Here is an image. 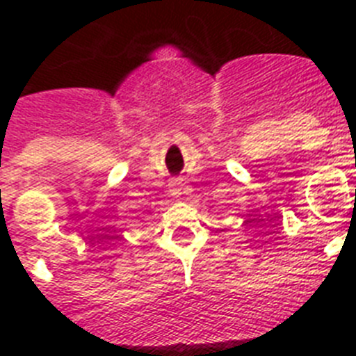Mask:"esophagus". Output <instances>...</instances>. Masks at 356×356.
<instances>
[{"mask_svg": "<svg viewBox=\"0 0 356 356\" xmlns=\"http://www.w3.org/2000/svg\"><path fill=\"white\" fill-rule=\"evenodd\" d=\"M181 191H184V188H181L180 181H178V180L172 181L171 187H169V194H171L172 197H180L181 196Z\"/></svg>", "mask_w": 356, "mask_h": 356, "instance_id": "34e87169", "label": "esophagus"}]
</instances>
